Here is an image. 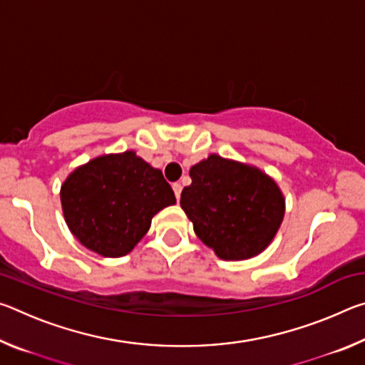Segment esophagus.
Returning a JSON list of instances; mask_svg holds the SVG:
<instances>
[{
	"label": "esophagus",
	"mask_w": 365,
	"mask_h": 365,
	"mask_svg": "<svg viewBox=\"0 0 365 365\" xmlns=\"http://www.w3.org/2000/svg\"><path fill=\"white\" fill-rule=\"evenodd\" d=\"M172 188H174V193L177 200H180V195H182V185L180 183H174L172 185Z\"/></svg>",
	"instance_id": "obj_1"
}]
</instances>
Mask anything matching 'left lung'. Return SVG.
I'll list each match as a JSON object with an SVG mask.
<instances>
[{
  "label": "left lung",
  "instance_id": "1",
  "mask_svg": "<svg viewBox=\"0 0 365 365\" xmlns=\"http://www.w3.org/2000/svg\"><path fill=\"white\" fill-rule=\"evenodd\" d=\"M180 206L202 243L224 261H245L269 248L285 215V196L256 165L209 154L190 169Z\"/></svg>",
  "mask_w": 365,
  "mask_h": 365
}]
</instances>
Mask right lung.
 I'll use <instances>...</instances> for the list:
<instances>
[{"instance_id": "1", "label": "right lung", "mask_w": 365, "mask_h": 365, "mask_svg": "<svg viewBox=\"0 0 365 365\" xmlns=\"http://www.w3.org/2000/svg\"><path fill=\"white\" fill-rule=\"evenodd\" d=\"M175 202L163 172L132 150L93 158L61 185L67 227L80 245L104 257L128 255L154 215Z\"/></svg>"}]
</instances>
